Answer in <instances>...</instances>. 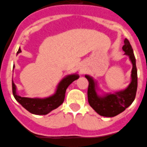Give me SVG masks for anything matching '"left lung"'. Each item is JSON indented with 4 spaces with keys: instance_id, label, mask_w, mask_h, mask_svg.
Segmentation results:
<instances>
[{
    "instance_id": "obj_1",
    "label": "left lung",
    "mask_w": 147,
    "mask_h": 147,
    "mask_svg": "<svg viewBox=\"0 0 147 147\" xmlns=\"http://www.w3.org/2000/svg\"><path fill=\"white\" fill-rule=\"evenodd\" d=\"M122 50L125 54L129 57L133 64L131 71V82L125 89L114 93L99 94L97 91L96 82L92 77L86 75L85 77L88 81V101L90 106L100 116L105 117H113L123 112L131 105L136 98V91L138 87V75L136 64V58L133 53L132 46L125 39L124 41Z\"/></svg>"
}]
</instances>
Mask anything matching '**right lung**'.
Wrapping results in <instances>:
<instances>
[{"label": "right lung", "instance_id": "add662e5", "mask_svg": "<svg viewBox=\"0 0 147 147\" xmlns=\"http://www.w3.org/2000/svg\"><path fill=\"white\" fill-rule=\"evenodd\" d=\"M20 53H21L20 47L18 50L17 55ZM78 78L79 75L78 74L67 75L59 82L55 93L45 98H29L19 96L17 94V88L12 80L13 95L15 100L30 113L36 115H46L52 111L53 110L57 108L64 102L67 87L72 82Z\"/></svg>", "mask_w": 147, "mask_h": 147}]
</instances>
